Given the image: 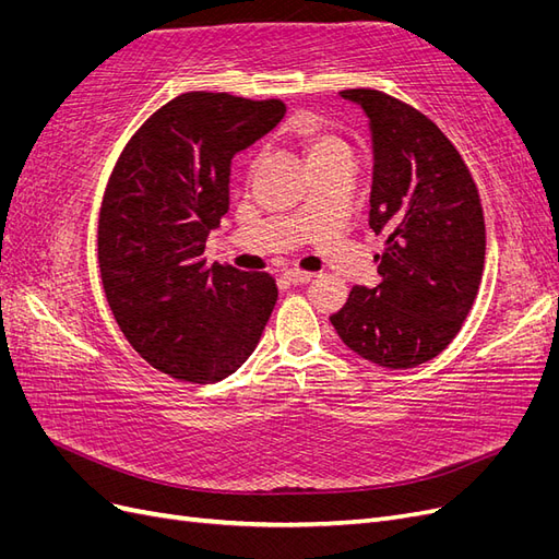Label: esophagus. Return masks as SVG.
I'll use <instances>...</instances> for the list:
<instances>
[{"instance_id":"34e87169","label":"esophagus","mask_w":559,"mask_h":559,"mask_svg":"<svg viewBox=\"0 0 559 559\" xmlns=\"http://www.w3.org/2000/svg\"><path fill=\"white\" fill-rule=\"evenodd\" d=\"M312 277H314L312 273H306V270H298V267H292L284 273V280L289 284H308Z\"/></svg>"}]
</instances>
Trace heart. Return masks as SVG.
Instances as JSON below:
<instances>
[{
    "mask_svg": "<svg viewBox=\"0 0 559 559\" xmlns=\"http://www.w3.org/2000/svg\"><path fill=\"white\" fill-rule=\"evenodd\" d=\"M294 138L298 140L302 151H306L308 163L312 165L314 173L337 160H352V148L341 134L321 128L314 121H298L294 126Z\"/></svg>",
    "mask_w": 559,
    "mask_h": 559,
    "instance_id": "b5f03b06",
    "label": "heart"
}]
</instances>
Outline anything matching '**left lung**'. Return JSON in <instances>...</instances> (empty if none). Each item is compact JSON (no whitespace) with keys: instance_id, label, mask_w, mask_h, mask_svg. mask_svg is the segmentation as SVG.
<instances>
[{"instance_id":"obj_1","label":"left lung","mask_w":559,"mask_h":559,"mask_svg":"<svg viewBox=\"0 0 559 559\" xmlns=\"http://www.w3.org/2000/svg\"><path fill=\"white\" fill-rule=\"evenodd\" d=\"M373 130L368 226L384 238L380 284L331 314L343 343L382 368L438 357L462 331L485 267V216L464 158L431 118L376 88L341 93Z\"/></svg>"}]
</instances>
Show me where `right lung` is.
Wrapping results in <instances>:
<instances>
[{"mask_svg": "<svg viewBox=\"0 0 559 559\" xmlns=\"http://www.w3.org/2000/svg\"><path fill=\"white\" fill-rule=\"evenodd\" d=\"M282 99L193 91L151 114L123 146L97 216V265L118 329L160 373L212 384L257 349L275 277L207 265L228 212L230 160L273 130Z\"/></svg>", "mask_w": 559, "mask_h": 559, "instance_id": "1", "label": "right lung"}]
</instances>
